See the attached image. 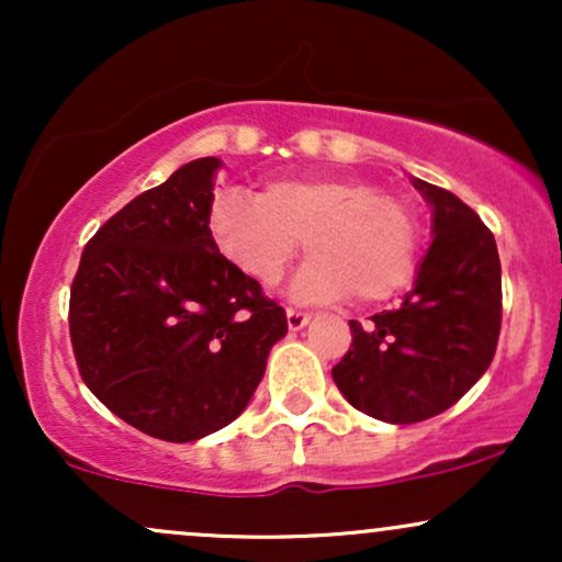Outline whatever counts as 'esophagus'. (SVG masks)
<instances>
[{
  "label": "esophagus",
  "instance_id": "obj_1",
  "mask_svg": "<svg viewBox=\"0 0 562 562\" xmlns=\"http://www.w3.org/2000/svg\"><path fill=\"white\" fill-rule=\"evenodd\" d=\"M288 327L290 330H303V327L308 325V319H312V314L308 312H299V308H288Z\"/></svg>",
  "mask_w": 562,
  "mask_h": 562
}]
</instances>
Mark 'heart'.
Here are the masks:
<instances>
[{
    "label": "heart",
    "mask_w": 562,
    "mask_h": 562,
    "mask_svg": "<svg viewBox=\"0 0 562 562\" xmlns=\"http://www.w3.org/2000/svg\"><path fill=\"white\" fill-rule=\"evenodd\" d=\"M211 232L263 288L285 277L303 240L308 263L293 285L301 301L391 299L415 272L420 245L412 205L357 177L277 179L259 198L227 192L211 209Z\"/></svg>",
    "instance_id": "1"
}]
</instances>
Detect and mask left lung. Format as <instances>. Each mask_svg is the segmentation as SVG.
<instances>
[{
    "label": "left lung",
    "mask_w": 562,
    "mask_h": 562,
    "mask_svg": "<svg viewBox=\"0 0 562 562\" xmlns=\"http://www.w3.org/2000/svg\"><path fill=\"white\" fill-rule=\"evenodd\" d=\"M434 211V243L402 306L367 325L333 367L346 402L375 420L409 425L441 415L492 364L502 327L494 235L449 190L412 179Z\"/></svg>",
    "instance_id": "1"
}]
</instances>
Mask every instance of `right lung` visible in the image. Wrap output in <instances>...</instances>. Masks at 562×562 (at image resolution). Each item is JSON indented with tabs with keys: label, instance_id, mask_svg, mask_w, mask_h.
<instances>
[{
	"label": "right lung",
	"instance_id": "obj_1",
	"mask_svg": "<svg viewBox=\"0 0 562 562\" xmlns=\"http://www.w3.org/2000/svg\"><path fill=\"white\" fill-rule=\"evenodd\" d=\"M218 158L184 164L108 218L70 285V344L83 383L160 441L214 434L248 406L285 308L218 254Z\"/></svg>",
	"mask_w": 562,
	"mask_h": 562
}]
</instances>
